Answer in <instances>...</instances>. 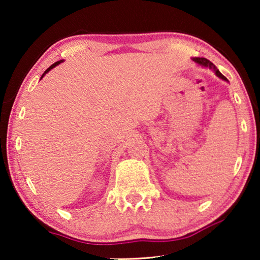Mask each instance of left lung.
Segmentation results:
<instances>
[{"instance_id":"left-lung-1","label":"left lung","mask_w":260,"mask_h":260,"mask_svg":"<svg viewBox=\"0 0 260 260\" xmlns=\"http://www.w3.org/2000/svg\"><path fill=\"white\" fill-rule=\"evenodd\" d=\"M193 61H195V62L198 63V65H200L202 67H206V69H209V70L214 71V73L216 74V77H219L220 79H222V80H225V81H229L225 76H222V74L220 73V71L216 69L214 63L209 61L208 59H206V58H193Z\"/></svg>"}]
</instances>
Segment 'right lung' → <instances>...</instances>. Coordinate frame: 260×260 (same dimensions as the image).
<instances>
[{"label":"right lung","mask_w":260,"mask_h":260,"mask_svg":"<svg viewBox=\"0 0 260 260\" xmlns=\"http://www.w3.org/2000/svg\"><path fill=\"white\" fill-rule=\"evenodd\" d=\"M62 61H63V60H59V61H56V62H54V63H53V65H51V66H49V67H48V69L45 71V72H44V74H42V76H41V79H42V78H44V77H45V74H46V73H48V72H49V71H51L52 69H54V67H55V66H58V65H59V63H61Z\"/></svg>","instance_id":"obj_1"}]
</instances>
